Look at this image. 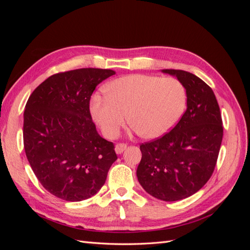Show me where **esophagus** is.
<instances>
[{"mask_svg":"<svg viewBox=\"0 0 250 250\" xmlns=\"http://www.w3.org/2000/svg\"><path fill=\"white\" fill-rule=\"evenodd\" d=\"M126 148H127V145H126V144H124V143L117 144V146H116V152H117L118 154H121Z\"/></svg>","mask_w":250,"mask_h":250,"instance_id":"1","label":"esophagus"}]
</instances>
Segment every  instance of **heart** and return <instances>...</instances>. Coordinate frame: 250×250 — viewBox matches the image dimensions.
Returning <instances> with one entry per match:
<instances>
[{"label":"heart","mask_w":250,"mask_h":250,"mask_svg":"<svg viewBox=\"0 0 250 250\" xmlns=\"http://www.w3.org/2000/svg\"><path fill=\"white\" fill-rule=\"evenodd\" d=\"M106 98L92 101L93 117L103 133L116 138L128 121L143 139L154 140L174 128L187 105V90L176 78L129 75L104 88Z\"/></svg>","instance_id":"obj_1"}]
</instances>
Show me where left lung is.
Instances as JSON below:
<instances>
[{"label": "left lung", "instance_id": "left-lung-1", "mask_svg": "<svg viewBox=\"0 0 250 250\" xmlns=\"http://www.w3.org/2000/svg\"><path fill=\"white\" fill-rule=\"evenodd\" d=\"M183 83L187 110L173 129L142 144L137 170L148 194L164 201L190 197L208 183L215 170L223 138L220 108L206 82L181 70H163Z\"/></svg>", "mask_w": 250, "mask_h": 250}]
</instances>
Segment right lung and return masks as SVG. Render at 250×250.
<instances>
[{
    "label": "right lung",
    "mask_w": 250,
    "mask_h": 250,
    "mask_svg": "<svg viewBox=\"0 0 250 250\" xmlns=\"http://www.w3.org/2000/svg\"><path fill=\"white\" fill-rule=\"evenodd\" d=\"M116 72L78 69L57 73L37 86L24 112V148L42 186L56 197L81 201L105 184L118 158L89 111L96 86Z\"/></svg>",
    "instance_id": "obj_1"
}]
</instances>
